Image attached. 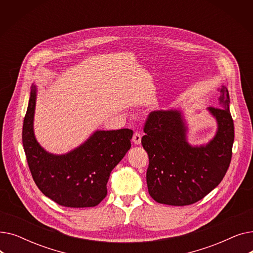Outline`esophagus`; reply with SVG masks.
Instances as JSON below:
<instances>
[{"label":"esophagus","mask_w":253,"mask_h":253,"mask_svg":"<svg viewBox=\"0 0 253 253\" xmlns=\"http://www.w3.org/2000/svg\"><path fill=\"white\" fill-rule=\"evenodd\" d=\"M132 141L134 142V144H140L141 142V135L139 132H135L133 134V137H132Z\"/></svg>","instance_id":"34e87169"}]
</instances>
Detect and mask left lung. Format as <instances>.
I'll use <instances>...</instances> for the list:
<instances>
[{
	"label": "left lung",
	"instance_id": "obj_1",
	"mask_svg": "<svg viewBox=\"0 0 253 253\" xmlns=\"http://www.w3.org/2000/svg\"><path fill=\"white\" fill-rule=\"evenodd\" d=\"M219 108H208L216 119V134L207 144L193 147L177 110L154 111L144 123L141 144L149 155L147 183L158 203L185 206L203 199L220 183L229 169L234 122L227 87L219 89Z\"/></svg>",
	"mask_w": 253,
	"mask_h": 253
}]
</instances>
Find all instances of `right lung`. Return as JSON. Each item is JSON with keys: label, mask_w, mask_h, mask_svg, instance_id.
Here are the masks:
<instances>
[{"label": "right lung", "mask_w": 253, "mask_h": 253, "mask_svg": "<svg viewBox=\"0 0 253 253\" xmlns=\"http://www.w3.org/2000/svg\"><path fill=\"white\" fill-rule=\"evenodd\" d=\"M37 89L31 97L22 127V143L32 176L46 197L57 204L83 208L98 205L108 194L112 170L131 148V129L97 130L83 144L64 155L46 152L34 134Z\"/></svg>", "instance_id": "right-lung-1"}]
</instances>
